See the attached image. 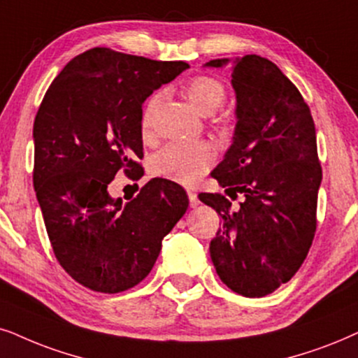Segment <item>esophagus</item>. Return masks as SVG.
Segmentation results:
<instances>
[{
	"instance_id": "esophagus-1",
	"label": "esophagus",
	"mask_w": 358,
	"mask_h": 358,
	"mask_svg": "<svg viewBox=\"0 0 358 358\" xmlns=\"http://www.w3.org/2000/svg\"><path fill=\"white\" fill-rule=\"evenodd\" d=\"M188 200H189V206L196 208L200 205V200H198V194L194 192H188Z\"/></svg>"
}]
</instances>
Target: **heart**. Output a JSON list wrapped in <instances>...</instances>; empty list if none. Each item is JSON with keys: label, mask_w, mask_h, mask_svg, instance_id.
Returning a JSON list of instances; mask_svg holds the SVG:
<instances>
[{"label": "heart", "mask_w": 358, "mask_h": 358, "mask_svg": "<svg viewBox=\"0 0 358 358\" xmlns=\"http://www.w3.org/2000/svg\"><path fill=\"white\" fill-rule=\"evenodd\" d=\"M183 94L200 114H213L226 101V87L211 76H194L183 85ZM157 96L148 99L142 114V130L148 134ZM220 124H224L221 119ZM215 162V152L205 142H171L150 160L153 175L182 185H194Z\"/></svg>", "instance_id": "b5f03b06"}]
</instances>
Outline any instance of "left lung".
I'll use <instances>...</instances> for the list:
<instances>
[{
	"instance_id": "8db88e82",
	"label": "left lung",
	"mask_w": 358,
	"mask_h": 358,
	"mask_svg": "<svg viewBox=\"0 0 358 358\" xmlns=\"http://www.w3.org/2000/svg\"><path fill=\"white\" fill-rule=\"evenodd\" d=\"M231 62L236 130L224 160L213 170L226 194L201 193L221 216L210 252L220 279L244 297H262L287 282L317 228L322 166L310 108L269 59H213ZM243 200L238 207L231 201Z\"/></svg>"
}]
</instances>
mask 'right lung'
Masks as SVG:
<instances>
[{
    "instance_id": "right-lung-1",
    "label": "right lung",
    "mask_w": 358,
    "mask_h": 358,
    "mask_svg": "<svg viewBox=\"0 0 358 358\" xmlns=\"http://www.w3.org/2000/svg\"><path fill=\"white\" fill-rule=\"evenodd\" d=\"M188 67L94 48L67 62L41 102L36 196L54 256L90 291L117 294L142 282L187 211V193L170 180H150L127 203L107 187L117 173L142 178V103Z\"/></svg>"
}]
</instances>
